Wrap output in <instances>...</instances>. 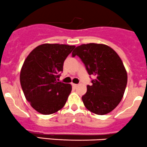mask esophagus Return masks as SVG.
<instances>
[{
    "label": "esophagus",
    "mask_w": 147,
    "mask_h": 147,
    "mask_svg": "<svg viewBox=\"0 0 147 147\" xmlns=\"http://www.w3.org/2000/svg\"><path fill=\"white\" fill-rule=\"evenodd\" d=\"M72 87H73L74 88H76L77 87H78V85H77V84H74V83H72Z\"/></svg>",
    "instance_id": "34e87169"
}]
</instances>
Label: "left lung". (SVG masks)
Wrapping results in <instances>:
<instances>
[{"mask_svg":"<svg viewBox=\"0 0 147 147\" xmlns=\"http://www.w3.org/2000/svg\"><path fill=\"white\" fill-rule=\"evenodd\" d=\"M76 55L88 74L95 77L82 97L84 105L95 114L110 113L121 102L127 85V72L120 57L110 47L95 43L77 47L72 57Z\"/></svg>","mask_w":147,"mask_h":147,"instance_id":"8db88e82","label":"left lung"}]
</instances>
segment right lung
Masks as SVG:
<instances>
[{"instance_id":"1","label":"right lung","mask_w":147,"mask_h":147,"mask_svg":"<svg viewBox=\"0 0 147 147\" xmlns=\"http://www.w3.org/2000/svg\"><path fill=\"white\" fill-rule=\"evenodd\" d=\"M75 46L43 44L27 56L21 67L20 82L26 99L39 113L49 115L65 105L70 84L59 81L67 57Z\"/></svg>"}]
</instances>
